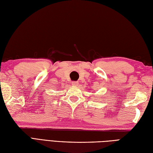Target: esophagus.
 <instances>
[{"mask_svg":"<svg viewBox=\"0 0 153 153\" xmlns=\"http://www.w3.org/2000/svg\"><path fill=\"white\" fill-rule=\"evenodd\" d=\"M72 85H77V84H78V82H72Z\"/></svg>","mask_w":153,"mask_h":153,"instance_id":"1","label":"esophagus"}]
</instances>
